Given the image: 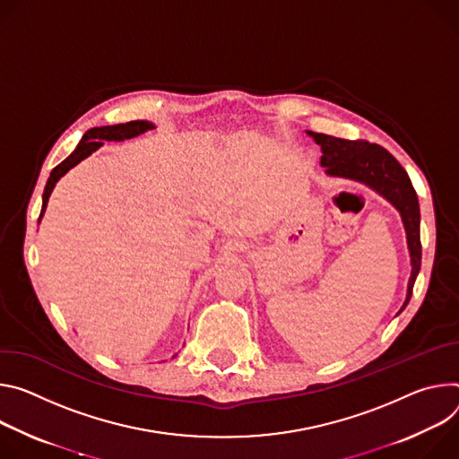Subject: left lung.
Instances as JSON below:
<instances>
[{
  "label": "left lung",
  "instance_id": "obj_1",
  "mask_svg": "<svg viewBox=\"0 0 459 459\" xmlns=\"http://www.w3.org/2000/svg\"><path fill=\"white\" fill-rule=\"evenodd\" d=\"M307 133L317 145H321V166L326 168V175L350 178L372 187L399 212L412 264L409 290H406V299L399 310L403 312L412 297V288L421 268L420 202L409 175L390 152L377 143H370L367 140H344L314 131Z\"/></svg>",
  "mask_w": 459,
  "mask_h": 459
}]
</instances>
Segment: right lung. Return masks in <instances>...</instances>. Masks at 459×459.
I'll use <instances>...</instances> for the list:
<instances>
[{"label": "right lung", "mask_w": 459, "mask_h": 459, "mask_svg": "<svg viewBox=\"0 0 459 459\" xmlns=\"http://www.w3.org/2000/svg\"><path fill=\"white\" fill-rule=\"evenodd\" d=\"M155 129V126H152L151 122H145V120H134V122H127V124H118V126H104V127H92L89 129L80 143L76 145V149L71 152V155L62 162L58 164L53 171H50V177L45 184V191H43V204H41V213H39V219L43 217L45 213V208H47V202H48V196L50 193H53L56 182L69 171L73 169L76 164H80L83 159H87L91 152H94L98 147L104 145V142H120V140H127V138H133V136H138L145 131H151Z\"/></svg>", "instance_id": "add662e5"}]
</instances>
